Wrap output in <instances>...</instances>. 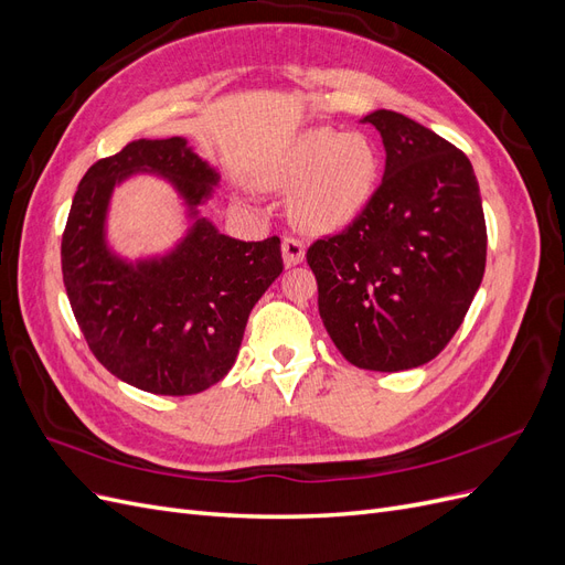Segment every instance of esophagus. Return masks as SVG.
I'll list each match as a JSON object with an SVG mask.
<instances>
[{
  "instance_id": "esophagus-1",
  "label": "esophagus",
  "mask_w": 565,
  "mask_h": 565,
  "mask_svg": "<svg viewBox=\"0 0 565 565\" xmlns=\"http://www.w3.org/2000/svg\"><path fill=\"white\" fill-rule=\"evenodd\" d=\"M303 243L297 241V237H285L282 241V259H285V266H297L303 262Z\"/></svg>"
}]
</instances>
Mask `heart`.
<instances>
[{"instance_id": "obj_1", "label": "heart", "mask_w": 565, "mask_h": 565, "mask_svg": "<svg viewBox=\"0 0 565 565\" xmlns=\"http://www.w3.org/2000/svg\"><path fill=\"white\" fill-rule=\"evenodd\" d=\"M380 152L363 134L309 129L264 177L270 188L299 185L292 216L309 233H337L365 212L380 183Z\"/></svg>"}]
</instances>
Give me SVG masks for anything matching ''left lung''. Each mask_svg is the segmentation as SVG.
Masks as SVG:
<instances>
[{
	"mask_svg": "<svg viewBox=\"0 0 565 565\" xmlns=\"http://www.w3.org/2000/svg\"><path fill=\"white\" fill-rule=\"evenodd\" d=\"M363 122L386 150L382 185L306 262L341 355L363 370L401 372L429 363L465 320L486 270V218L465 152L401 113L374 110Z\"/></svg>",
	"mask_w": 565,
	"mask_h": 565,
	"instance_id": "1",
	"label": "left lung"
}]
</instances>
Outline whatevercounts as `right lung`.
I'll return each mask as SVG.
<instances>
[{
	"label": "right lung",
	"mask_w": 565,
	"mask_h": 565,
	"mask_svg": "<svg viewBox=\"0 0 565 565\" xmlns=\"http://www.w3.org/2000/svg\"><path fill=\"white\" fill-rule=\"evenodd\" d=\"M134 173L172 182L192 226L164 255L129 263L107 243L111 191ZM216 169L181 136L139 139L82 177L63 233L67 299L98 363L158 396H191L233 367L254 303L282 273L280 237L235 241L200 214Z\"/></svg>",
	"instance_id": "1"
}]
</instances>
